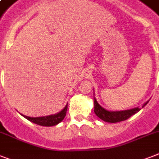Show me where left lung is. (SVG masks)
<instances>
[{
  "instance_id": "left-lung-1",
  "label": "left lung",
  "mask_w": 159,
  "mask_h": 159,
  "mask_svg": "<svg viewBox=\"0 0 159 159\" xmlns=\"http://www.w3.org/2000/svg\"><path fill=\"white\" fill-rule=\"evenodd\" d=\"M148 102H146L142 106V108L147 105ZM141 108L139 107H135V108L129 109V110H125V111H107L105 108H103L101 105L97 102V99L94 97V112L101 120L108 122V123H116V122H120V121L125 120L130 116L136 114L137 112L140 111Z\"/></svg>"
}]
</instances>
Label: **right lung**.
<instances>
[{
  "label": "right lung",
  "instance_id": "add662e5",
  "mask_svg": "<svg viewBox=\"0 0 159 159\" xmlns=\"http://www.w3.org/2000/svg\"><path fill=\"white\" fill-rule=\"evenodd\" d=\"M67 110V103L65 106V107L62 111H59L58 113H56L54 115H49L46 116H40V117H29V116H24L20 114L21 116H24L25 118L27 119L28 120L33 122V123L39 125L41 126H53L56 125L60 122H62V120L66 116Z\"/></svg>",
  "mask_w": 159,
  "mask_h": 159
}]
</instances>
